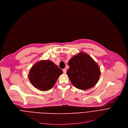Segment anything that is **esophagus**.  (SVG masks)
Returning <instances> with one entry per match:
<instances>
[{
  "label": "esophagus",
  "instance_id": "1",
  "mask_svg": "<svg viewBox=\"0 0 128 128\" xmlns=\"http://www.w3.org/2000/svg\"><path fill=\"white\" fill-rule=\"evenodd\" d=\"M63 72L64 73V74H66V68H64V69H63Z\"/></svg>",
  "mask_w": 128,
  "mask_h": 128
}]
</instances>
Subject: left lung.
Here are the masks:
<instances>
[{
	"instance_id": "left-lung-1",
	"label": "left lung",
	"mask_w": 128,
	"mask_h": 128,
	"mask_svg": "<svg viewBox=\"0 0 128 128\" xmlns=\"http://www.w3.org/2000/svg\"><path fill=\"white\" fill-rule=\"evenodd\" d=\"M66 73L72 84L76 88L85 90L94 86L101 74L98 64L87 54L80 52L68 62Z\"/></svg>"
}]
</instances>
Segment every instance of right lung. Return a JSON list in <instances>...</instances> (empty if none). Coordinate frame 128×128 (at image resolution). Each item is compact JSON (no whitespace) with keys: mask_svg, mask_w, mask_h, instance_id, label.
<instances>
[{"mask_svg":"<svg viewBox=\"0 0 128 128\" xmlns=\"http://www.w3.org/2000/svg\"><path fill=\"white\" fill-rule=\"evenodd\" d=\"M62 70L52 61L42 60L36 63L30 69L28 77L31 84L41 91L52 88Z\"/></svg>","mask_w":128,"mask_h":128,"instance_id":"1","label":"right lung"}]
</instances>
